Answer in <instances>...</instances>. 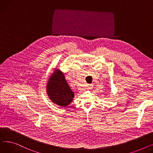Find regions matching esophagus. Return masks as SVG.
Instances as JSON below:
<instances>
[{
  "instance_id": "1",
  "label": "esophagus",
  "mask_w": 153,
  "mask_h": 153,
  "mask_svg": "<svg viewBox=\"0 0 153 153\" xmlns=\"http://www.w3.org/2000/svg\"><path fill=\"white\" fill-rule=\"evenodd\" d=\"M92 87H93V85L92 84H88L87 85L88 89H92Z\"/></svg>"
}]
</instances>
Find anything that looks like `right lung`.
<instances>
[{
  "label": "right lung",
  "mask_w": 153,
  "mask_h": 153,
  "mask_svg": "<svg viewBox=\"0 0 153 153\" xmlns=\"http://www.w3.org/2000/svg\"><path fill=\"white\" fill-rule=\"evenodd\" d=\"M46 93L52 102L64 108L68 107L74 97V94L69 86L64 73L59 69H54L48 79Z\"/></svg>",
  "instance_id": "obj_1"
}]
</instances>
